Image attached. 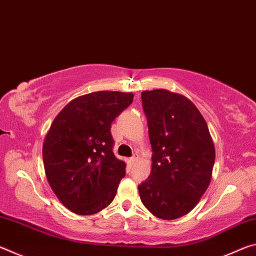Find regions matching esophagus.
Wrapping results in <instances>:
<instances>
[{"instance_id": "34e87169", "label": "esophagus", "mask_w": 256, "mask_h": 256, "mask_svg": "<svg viewBox=\"0 0 256 256\" xmlns=\"http://www.w3.org/2000/svg\"><path fill=\"white\" fill-rule=\"evenodd\" d=\"M138 154H134L133 157H132L131 159H130V162H131V164H136V162H138Z\"/></svg>"}]
</instances>
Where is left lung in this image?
I'll use <instances>...</instances> for the list:
<instances>
[{
	"label": "left lung",
	"mask_w": 256,
	"mask_h": 256,
	"mask_svg": "<svg viewBox=\"0 0 256 256\" xmlns=\"http://www.w3.org/2000/svg\"><path fill=\"white\" fill-rule=\"evenodd\" d=\"M141 98L154 154L150 176L138 185V194L157 218H180L196 208L209 188L214 141L206 120L188 97L156 89L146 90Z\"/></svg>",
	"instance_id": "left-lung-1"
}]
</instances>
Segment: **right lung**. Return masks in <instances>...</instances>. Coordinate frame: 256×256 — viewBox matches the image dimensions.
Listing matches in <instances>:
<instances>
[{
	"instance_id": "1",
	"label": "right lung",
	"mask_w": 256,
	"mask_h": 256,
	"mask_svg": "<svg viewBox=\"0 0 256 256\" xmlns=\"http://www.w3.org/2000/svg\"><path fill=\"white\" fill-rule=\"evenodd\" d=\"M132 92H96L73 99L54 118L42 144L46 178L62 204L94 214L114 200L126 164L112 154L110 124Z\"/></svg>"
}]
</instances>
